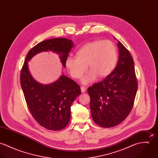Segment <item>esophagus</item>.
Instances as JSON below:
<instances>
[{
  "label": "esophagus",
  "instance_id": "34e87169",
  "mask_svg": "<svg viewBox=\"0 0 158 158\" xmlns=\"http://www.w3.org/2000/svg\"><path fill=\"white\" fill-rule=\"evenodd\" d=\"M86 90V88L85 87V86H81V92H85V91Z\"/></svg>",
  "mask_w": 158,
  "mask_h": 158
}]
</instances>
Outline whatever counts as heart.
<instances>
[{
  "mask_svg": "<svg viewBox=\"0 0 158 158\" xmlns=\"http://www.w3.org/2000/svg\"><path fill=\"white\" fill-rule=\"evenodd\" d=\"M77 57L70 56L66 60V66L70 75L74 78H80L86 70H90L81 79L82 83L87 85L99 78L108 77L114 69L117 52L115 45L108 40H98L88 43L77 53Z\"/></svg>",
  "mask_w": 158,
  "mask_h": 158,
  "instance_id": "1",
  "label": "heart"
}]
</instances>
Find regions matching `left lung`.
I'll return each mask as SVG.
<instances>
[{
  "label": "left lung",
  "instance_id": "obj_1",
  "mask_svg": "<svg viewBox=\"0 0 158 158\" xmlns=\"http://www.w3.org/2000/svg\"><path fill=\"white\" fill-rule=\"evenodd\" d=\"M117 41V66L103 81L88 89L92 118L103 128L116 126L127 118L133 108L137 90L133 59L127 48Z\"/></svg>",
  "mask_w": 158,
  "mask_h": 158
}]
</instances>
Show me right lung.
Returning <instances> with one entry per match:
<instances>
[{"instance_id":"obj_1","label":"right lung","mask_w":158,"mask_h":158,"mask_svg":"<svg viewBox=\"0 0 158 158\" xmlns=\"http://www.w3.org/2000/svg\"><path fill=\"white\" fill-rule=\"evenodd\" d=\"M72 41L66 38H53L38 43L28 52L21 72V85L28 108L42 127L58 131L65 128L70 120V107L77 97L81 94L80 86L62 75L55 82L43 85L31 75L28 61L42 52L52 51L60 55L63 67L71 48Z\"/></svg>"}]
</instances>
